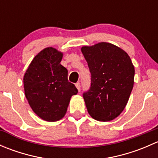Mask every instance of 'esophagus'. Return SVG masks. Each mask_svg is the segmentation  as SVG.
Masks as SVG:
<instances>
[{"label": "esophagus", "mask_w": 158, "mask_h": 158, "mask_svg": "<svg viewBox=\"0 0 158 158\" xmlns=\"http://www.w3.org/2000/svg\"><path fill=\"white\" fill-rule=\"evenodd\" d=\"M76 88H77L78 90L80 91L81 85H80V83H79V82H76Z\"/></svg>", "instance_id": "esophagus-1"}]
</instances>
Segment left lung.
<instances>
[{"mask_svg":"<svg viewBox=\"0 0 158 158\" xmlns=\"http://www.w3.org/2000/svg\"><path fill=\"white\" fill-rule=\"evenodd\" d=\"M91 73V86L83 93L91 117L99 122L117 118L126 106L134 85L135 67L125 51L109 43L82 47Z\"/></svg>","mask_w":158,"mask_h":158,"instance_id":"obj_1","label":"left lung"}]
</instances>
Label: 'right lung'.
<instances>
[{
    "instance_id": "obj_1",
    "label": "right lung",
    "mask_w": 158,
    "mask_h": 158,
    "mask_svg": "<svg viewBox=\"0 0 158 158\" xmlns=\"http://www.w3.org/2000/svg\"><path fill=\"white\" fill-rule=\"evenodd\" d=\"M63 53L52 47L33 58L23 76L26 98L43 120L56 122L64 117L70 98L78 89L68 81V70L60 64Z\"/></svg>"
}]
</instances>
